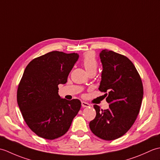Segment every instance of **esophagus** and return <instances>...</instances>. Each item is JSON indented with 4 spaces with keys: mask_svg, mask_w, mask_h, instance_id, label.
Masks as SVG:
<instances>
[{
    "mask_svg": "<svg viewBox=\"0 0 160 160\" xmlns=\"http://www.w3.org/2000/svg\"><path fill=\"white\" fill-rule=\"evenodd\" d=\"M90 106V104L89 103L86 102H82V107L83 108L84 107H89Z\"/></svg>",
    "mask_w": 160,
    "mask_h": 160,
    "instance_id": "esophagus-1",
    "label": "esophagus"
}]
</instances>
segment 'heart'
<instances>
[{
    "mask_svg": "<svg viewBox=\"0 0 160 160\" xmlns=\"http://www.w3.org/2000/svg\"><path fill=\"white\" fill-rule=\"evenodd\" d=\"M82 63L88 73L93 72V71H96V72L98 64L94 53H87L84 56Z\"/></svg>",
    "mask_w": 160,
    "mask_h": 160,
    "instance_id": "1",
    "label": "heart"
}]
</instances>
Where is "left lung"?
I'll use <instances>...</instances> for the list:
<instances>
[{"label":"left lung","instance_id":"obj_1","mask_svg":"<svg viewBox=\"0 0 160 160\" xmlns=\"http://www.w3.org/2000/svg\"><path fill=\"white\" fill-rule=\"evenodd\" d=\"M103 69L99 87L105 93L109 108L100 109L94 104L96 116L90 122L91 131L104 140L122 137L134 124L143 98L140 74L127 57L104 49L100 53Z\"/></svg>","mask_w":160,"mask_h":160}]
</instances>
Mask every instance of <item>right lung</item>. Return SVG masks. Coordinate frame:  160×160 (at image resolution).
I'll return each mask as SVG.
<instances>
[{"mask_svg": "<svg viewBox=\"0 0 160 160\" xmlns=\"http://www.w3.org/2000/svg\"><path fill=\"white\" fill-rule=\"evenodd\" d=\"M78 53L53 51L36 58L26 67L17 91V102L24 120L38 136L54 140L69 130L81 107L78 99L58 95L76 62Z\"/></svg>", "mask_w": 160, "mask_h": 160, "instance_id": "add662e5", "label": "right lung"}]
</instances>
